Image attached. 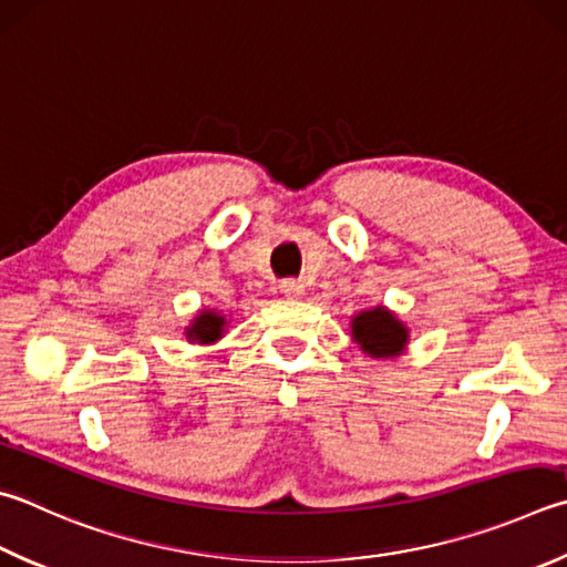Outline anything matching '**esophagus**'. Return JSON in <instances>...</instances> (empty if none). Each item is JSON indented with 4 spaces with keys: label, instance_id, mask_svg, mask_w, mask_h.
I'll list each match as a JSON object with an SVG mask.
<instances>
[{
    "label": "esophagus",
    "instance_id": "esophagus-1",
    "mask_svg": "<svg viewBox=\"0 0 567 567\" xmlns=\"http://www.w3.org/2000/svg\"><path fill=\"white\" fill-rule=\"evenodd\" d=\"M280 292L285 300H300V297L305 295V285L297 282V280H285L280 285Z\"/></svg>",
    "mask_w": 567,
    "mask_h": 567
}]
</instances>
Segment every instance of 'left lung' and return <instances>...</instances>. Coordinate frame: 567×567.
Masks as SVG:
<instances>
[{
    "mask_svg": "<svg viewBox=\"0 0 567 567\" xmlns=\"http://www.w3.org/2000/svg\"><path fill=\"white\" fill-rule=\"evenodd\" d=\"M349 334H352V342L362 349V354L374 359V362H386V359H396L406 352L411 329L386 305H377L352 315Z\"/></svg>",
    "mask_w": 567,
    "mask_h": 567,
    "instance_id": "8db88e82",
    "label": "left lung"
}]
</instances>
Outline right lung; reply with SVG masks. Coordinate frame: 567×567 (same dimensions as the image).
Masks as SVG:
<instances>
[{
  "mask_svg": "<svg viewBox=\"0 0 567 567\" xmlns=\"http://www.w3.org/2000/svg\"><path fill=\"white\" fill-rule=\"evenodd\" d=\"M228 317H225L220 310H213V307H205V310L195 312V317L188 322V327L183 329L185 339L190 344H215L218 339L225 337L228 332Z\"/></svg>",
  "mask_w": 567,
  "mask_h": 567,
  "instance_id": "right-lung-1",
  "label": "right lung"
}]
</instances>
